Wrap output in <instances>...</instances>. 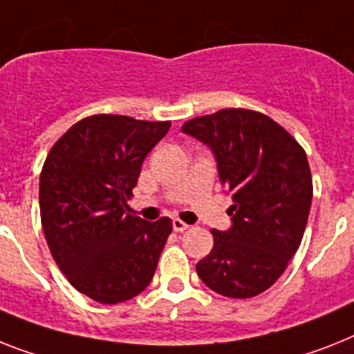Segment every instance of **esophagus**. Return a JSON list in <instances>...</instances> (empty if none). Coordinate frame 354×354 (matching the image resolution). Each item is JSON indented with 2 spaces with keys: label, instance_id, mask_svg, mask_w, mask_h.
<instances>
[{
  "label": "esophagus",
  "instance_id": "1",
  "mask_svg": "<svg viewBox=\"0 0 354 354\" xmlns=\"http://www.w3.org/2000/svg\"><path fill=\"white\" fill-rule=\"evenodd\" d=\"M171 226H174V232H177V233L184 232V230H188V224L183 223L180 218H174V221H171Z\"/></svg>",
  "mask_w": 354,
  "mask_h": 354
}]
</instances>
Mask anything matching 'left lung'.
<instances>
[{
	"mask_svg": "<svg viewBox=\"0 0 354 354\" xmlns=\"http://www.w3.org/2000/svg\"><path fill=\"white\" fill-rule=\"evenodd\" d=\"M183 133L212 150L233 198L232 226L213 230L197 275L215 293L251 299L275 284L302 241L313 198L306 151L273 119L244 108L192 119Z\"/></svg>",
	"mask_w": 354,
	"mask_h": 354,
	"instance_id": "1",
	"label": "left lung"
}]
</instances>
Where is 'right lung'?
<instances>
[{"label":"right lung","instance_id":"add662e5","mask_svg":"<svg viewBox=\"0 0 354 354\" xmlns=\"http://www.w3.org/2000/svg\"><path fill=\"white\" fill-rule=\"evenodd\" d=\"M170 122L92 115L55 142L39 177L41 224L55 264L88 299L119 304L153 279L168 217L148 223L127 213L131 189Z\"/></svg>","mask_w":354,"mask_h":354}]
</instances>
